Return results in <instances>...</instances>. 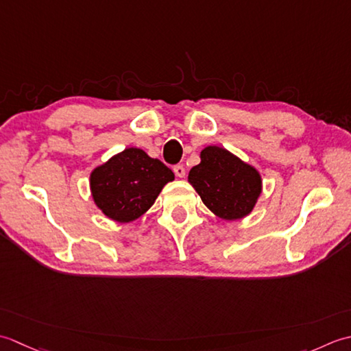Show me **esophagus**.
<instances>
[{
    "label": "esophagus",
    "mask_w": 351,
    "mask_h": 351,
    "mask_svg": "<svg viewBox=\"0 0 351 351\" xmlns=\"http://www.w3.org/2000/svg\"><path fill=\"white\" fill-rule=\"evenodd\" d=\"M174 174H176L178 178H183L184 174H186L184 167H183V165H176V167H174Z\"/></svg>",
    "instance_id": "34e87169"
}]
</instances>
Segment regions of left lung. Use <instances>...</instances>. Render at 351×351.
Segmentation results:
<instances>
[{"mask_svg":"<svg viewBox=\"0 0 351 351\" xmlns=\"http://www.w3.org/2000/svg\"><path fill=\"white\" fill-rule=\"evenodd\" d=\"M199 157L188 180L203 203L223 219L247 217L262 192L259 171L217 145L206 147Z\"/></svg>","mask_w":351,"mask_h":351,"instance_id":"8db88e82","label":"left lung"}]
</instances>
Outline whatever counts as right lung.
Instances as JSON below:
<instances>
[{
    "instance_id": "1",
    "label": "right lung",
    "mask_w": 351,
    "mask_h": 351,
    "mask_svg": "<svg viewBox=\"0 0 351 351\" xmlns=\"http://www.w3.org/2000/svg\"><path fill=\"white\" fill-rule=\"evenodd\" d=\"M174 173L144 149L125 148L90 173V192L107 218L132 223L152 207Z\"/></svg>"
}]
</instances>
